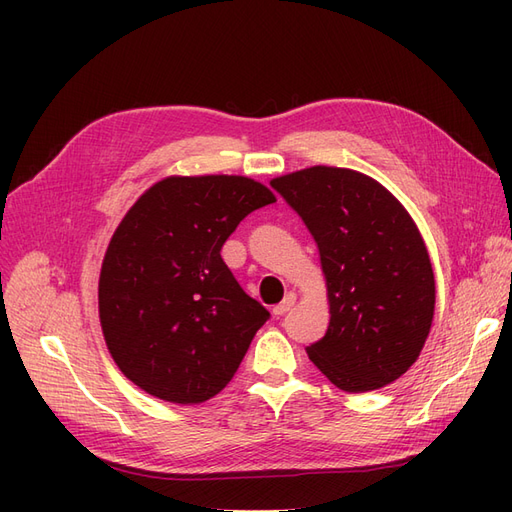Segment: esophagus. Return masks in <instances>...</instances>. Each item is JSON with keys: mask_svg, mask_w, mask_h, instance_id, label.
I'll return each mask as SVG.
<instances>
[{"mask_svg": "<svg viewBox=\"0 0 512 512\" xmlns=\"http://www.w3.org/2000/svg\"><path fill=\"white\" fill-rule=\"evenodd\" d=\"M294 303H297V294H294V292H288L286 297H284V301H282L280 305H275V307H273V314H275V316H284L286 312H290Z\"/></svg>", "mask_w": 512, "mask_h": 512, "instance_id": "esophagus-1", "label": "esophagus"}]
</instances>
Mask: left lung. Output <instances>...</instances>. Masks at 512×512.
Instances as JSON below:
<instances>
[{"label": "left lung", "mask_w": 512, "mask_h": 512, "mask_svg": "<svg viewBox=\"0 0 512 512\" xmlns=\"http://www.w3.org/2000/svg\"><path fill=\"white\" fill-rule=\"evenodd\" d=\"M318 245L329 329L307 356L337 389L376 391L421 354L436 307L425 241L404 205L363 173L312 166L271 181Z\"/></svg>", "instance_id": "8db88e82"}]
</instances>
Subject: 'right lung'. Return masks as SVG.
<instances>
[{
	"label": "right lung",
	"mask_w": 512,
	"mask_h": 512,
	"mask_svg": "<svg viewBox=\"0 0 512 512\" xmlns=\"http://www.w3.org/2000/svg\"><path fill=\"white\" fill-rule=\"evenodd\" d=\"M271 203L269 188L239 175L166 177L126 213L104 254L98 307L108 352L138 389L200 404L235 376L269 312L220 252Z\"/></svg>",
	"instance_id": "1"
}]
</instances>
